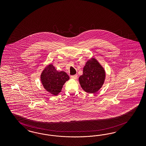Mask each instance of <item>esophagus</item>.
<instances>
[{
  "label": "esophagus",
  "mask_w": 146,
  "mask_h": 146,
  "mask_svg": "<svg viewBox=\"0 0 146 146\" xmlns=\"http://www.w3.org/2000/svg\"><path fill=\"white\" fill-rule=\"evenodd\" d=\"M71 78L72 79H76L77 78H78V75L75 74V75H71Z\"/></svg>",
  "instance_id": "34e87169"
}]
</instances>
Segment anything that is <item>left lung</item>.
I'll list each match as a JSON object with an SVG mask.
<instances>
[{
    "label": "left lung",
    "instance_id": "left-lung-1",
    "mask_svg": "<svg viewBox=\"0 0 146 146\" xmlns=\"http://www.w3.org/2000/svg\"><path fill=\"white\" fill-rule=\"evenodd\" d=\"M106 78L104 68L97 60L92 58L86 62L83 74L79 77L80 84L85 92L95 93L102 87Z\"/></svg>",
    "mask_w": 146,
    "mask_h": 146
}]
</instances>
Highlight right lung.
<instances>
[{"instance_id":"right-lung-1","label":"right lung","mask_w":146,"mask_h":146,"mask_svg":"<svg viewBox=\"0 0 146 146\" xmlns=\"http://www.w3.org/2000/svg\"><path fill=\"white\" fill-rule=\"evenodd\" d=\"M69 79L66 72H58L51 64L46 67L40 75L44 88L54 95H57L61 92L63 85Z\"/></svg>"}]
</instances>
